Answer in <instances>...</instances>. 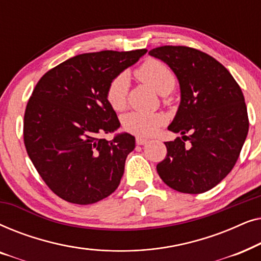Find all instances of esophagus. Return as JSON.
I'll return each instance as SVG.
<instances>
[{
	"mask_svg": "<svg viewBox=\"0 0 261 261\" xmlns=\"http://www.w3.org/2000/svg\"><path fill=\"white\" fill-rule=\"evenodd\" d=\"M148 142L147 139H142V138H137V144L138 145H146Z\"/></svg>",
	"mask_w": 261,
	"mask_h": 261,
	"instance_id": "1",
	"label": "esophagus"
}]
</instances>
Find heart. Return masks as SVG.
Segmentation results:
<instances>
[{
	"mask_svg": "<svg viewBox=\"0 0 261 261\" xmlns=\"http://www.w3.org/2000/svg\"><path fill=\"white\" fill-rule=\"evenodd\" d=\"M135 74L141 82L151 87L160 95H167L173 90L176 85V77L172 71L165 64L155 59L145 62ZM128 89H129V78L126 73H120L110 82L107 88V101L114 110L120 112L126 107ZM165 122V117L162 114H145L129 113L123 116L122 127L124 130L140 137H149Z\"/></svg>",
	"mask_w": 261,
	"mask_h": 261,
	"instance_id": "1",
	"label": "heart"
}]
</instances>
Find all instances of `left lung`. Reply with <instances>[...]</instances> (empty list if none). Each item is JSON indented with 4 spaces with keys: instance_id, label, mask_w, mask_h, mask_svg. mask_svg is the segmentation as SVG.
<instances>
[{
    "instance_id": "1",
    "label": "left lung",
    "mask_w": 261,
    "mask_h": 261,
    "mask_svg": "<svg viewBox=\"0 0 261 261\" xmlns=\"http://www.w3.org/2000/svg\"><path fill=\"white\" fill-rule=\"evenodd\" d=\"M148 55L170 66L180 88L167 129L181 138L165 142L167 154L156 171L173 190L202 194L230 172L240 154L249 124L244 94L222 64L198 49L162 46Z\"/></svg>"
}]
</instances>
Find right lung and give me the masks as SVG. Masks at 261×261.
Wrapping results in <instances>:
<instances>
[{"mask_svg": "<svg viewBox=\"0 0 261 261\" xmlns=\"http://www.w3.org/2000/svg\"><path fill=\"white\" fill-rule=\"evenodd\" d=\"M147 49L83 53L46 72L27 103L23 140L47 187L74 204H92L119 187L124 163L135 147L107 101V88Z\"/></svg>", "mask_w": 261, "mask_h": 261, "instance_id": "obj_1", "label": "right lung"}]
</instances>
